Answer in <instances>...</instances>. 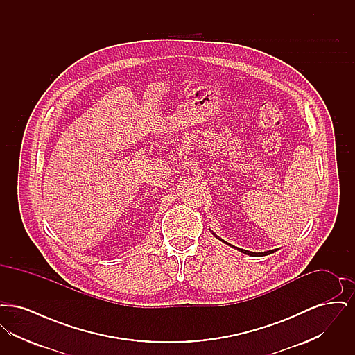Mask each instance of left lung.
I'll list each match as a JSON object with an SVG mask.
<instances>
[{"mask_svg":"<svg viewBox=\"0 0 355 355\" xmlns=\"http://www.w3.org/2000/svg\"><path fill=\"white\" fill-rule=\"evenodd\" d=\"M211 234L213 236H216L217 239H220V241H222L223 243H226V245H229L230 248H233V249H236V250H238V252H241V253L246 254V255H250V257H263V255H269V254H272L274 252H277L278 249H274V250H269V252H262V253H255V252H249V250H245V249H241V248H236V246H233V245H230V243H227L226 241H223L222 238H220V236H217V234H214L213 232H211Z\"/></svg>","mask_w":355,"mask_h":355,"instance_id":"8db88e82","label":"left lung"}]
</instances>
